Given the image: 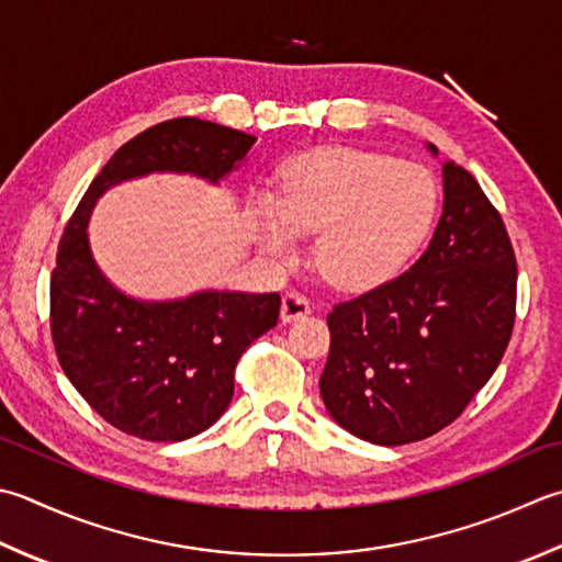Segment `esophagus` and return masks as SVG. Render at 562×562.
Returning <instances> with one entry per match:
<instances>
[{
	"label": "esophagus",
	"mask_w": 562,
	"mask_h": 562,
	"mask_svg": "<svg viewBox=\"0 0 562 562\" xmlns=\"http://www.w3.org/2000/svg\"><path fill=\"white\" fill-rule=\"evenodd\" d=\"M312 312V304L306 296L296 294V292H288L282 296V306H280V318L282 324H290L296 322V318H302Z\"/></svg>",
	"instance_id": "34e87169"
}]
</instances>
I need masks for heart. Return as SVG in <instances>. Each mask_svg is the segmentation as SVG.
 Instances as JSON below:
<instances>
[{
	"label": "heart",
	"mask_w": 562,
	"mask_h": 562,
	"mask_svg": "<svg viewBox=\"0 0 562 562\" xmlns=\"http://www.w3.org/2000/svg\"><path fill=\"white\" fill-rule=\"evenodd\" d=\"M436 212L431 175L360 148H316L284 162L272 200L250 206V231L268 256L284 260L294 236H313L318 278L366 292L400 272Z\"/></svg>",
	"instance_id": "b5f03b06"
}]
</instances>
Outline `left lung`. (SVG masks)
<instances>
[{"label":"left lung","mask_w":562,"mask_h":562,"mask_svg":"<svg viewBox=\"0 0 562 562\" xmlns=\"http://www.w3.org/2000/svg\"><path fill=\"white\" fill-rule=\"evenodd\" d=\"M514 316L507 228L477 180L448 160L443 214L424 256L326 318L331 348L318 387L328 414L375 446L424 441L485 387Z\"/></svg>","instance_id":"1"}]
</instances>
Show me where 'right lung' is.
Segmentation results:
<instances>
[{
    "mask_svg": "<svg viewBox=\"0 0 562 562\" xmlns=\"http://www.w3.org/2000/svg\"><path fill=\"white\" fill-rule=\"evenodd\" d=\"M256 136L194 116L150 126L121 146L65 226L50 274V334L65 375L119 431L184 441L206 431L234 397L246 348L278 324L280 294L204 290L146 302L116 290L87 238L109 187L150 172H187L212 184L246 160Z\"/></svg>",
    "mask_w": 562,
    "mask_h": 562,
    "instance_id": "add662e5",
    "label": "right lung"
}]
</instances>
